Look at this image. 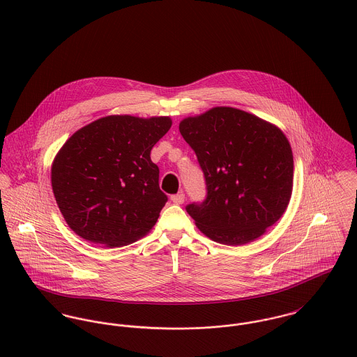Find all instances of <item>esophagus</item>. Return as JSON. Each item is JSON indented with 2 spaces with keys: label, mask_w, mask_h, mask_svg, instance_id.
Instances as JSON below:
<instances>
[{
  "label": "esophagus",
  "mask_w": 357,
  "mask_h": 357,
  "mask_svg": "<svg viewBox=\"0 0 357 357\" xmlns=\"http://www.w3.org/2000/svg\"><path fill=\"white\" fill-rule=\"evenodd\" d=\"M172 202L174 204H176V205H181V204H183L185 202V195L183 193H178V195H174L172 197Z\"/></svg>",
  "instance_id": "34e87169"
}]
</instances>
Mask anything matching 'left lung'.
I'll use <instances>...</instances> for the list:
<instances>
[{"instance_id": "left-lung-1", "label": "left lung", "mask_w": 357, "mask_h": 357, "mask_svg": "<svg viewBox=\"0 0 357 357\" xmlns=\"http://www.w3.org/2000/svg\"><path fill=\"white\" fill-rule=\"evenodd\" d=\"M205 176L206 198L189 204L198 230L223 245L261 237L284 213L293 190L291 146L275 124L231 107L179 123Z\"/></svg>"}]
</instances>
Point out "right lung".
Returning <instances> with one entry per match:
<instances>
[{
  "instance_id": "1",
  "label": "right lung",
  "mask_w": 357,
  "mask_h": 357,
  "mask_svg": "<svg viewBox=\"0 0 357 357\" xmlns=\"http://www.w3.org/2000/svg\"><path fill=\"white\" fill-rule=\"evenodd\" d=\"M171 124L169 116L111 115L67 139L50 178L60 212L75 234L116 248L152 230L167 196L151 151Z\"/></svg>"
}]
</instances>
